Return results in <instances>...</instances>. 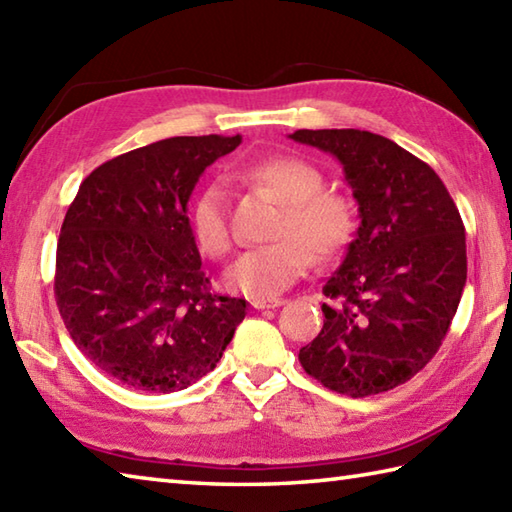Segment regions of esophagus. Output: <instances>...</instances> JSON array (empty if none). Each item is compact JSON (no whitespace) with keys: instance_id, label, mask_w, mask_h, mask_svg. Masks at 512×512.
<instances>
[{"instance_id":"esophagus-1","label":"esophagus","mask_w":512,"mask_h":512,"mask_svg":"<svg viewBox=\"0 0 512 512\" xmlns=\"http://www.w3.org/2000/svg\"><path fill=\"white\" fill-rule=\"evenodd\" d=\"M282 304H284L282 297H264V300L250 302L253 309H277V306H282Z\"/></svg>"}]
</instances>
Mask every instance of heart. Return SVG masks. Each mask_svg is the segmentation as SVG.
<instances>
[{
    "label": "heart",
    "mask_w": 512,
    "mask_h": 512,
    "mask_svg": "<svg viewBox=\"0 0 512 512\" xmlns=\"http://www.w3.org/2000/svg\"><path fill=\"white\" fill-rule=\"evenodd\" d=\"M241 176L273 192L284 206L273 230L275 244L248 250L230 268L232 291L255 300L280 295L309 271L311 259L327 262L349 244L356 228L351 201L345 194L324 190L322 172L309 161L268 156L248 163ZM190 221L203 253L215 259L230 253L232 232L224 185L210 183L197 194Z\"/></svg>",
    "instance_id": "b5f03b06"
}]
</instances>
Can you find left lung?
I'll return each instance as SVG.
<instances>
[{
    "mask_svg": "<svg viewBox=\"0 0 512 512\" xmlns=\"http://www.w3.org/2000/svg\"><path fill=\"white\" fill-rule=\"evenodd\" d=\"M291 138L336 156L360 212L300 365L331 392H387L418 374L450 329L468 275L466 228L439 174L389 138L360 129Z\"/></svg>",
    "mask_w": 512,
    "mask_h": 512,
    "instance_id": "obj_1",
    "label": "left lung"
}]
</instances>
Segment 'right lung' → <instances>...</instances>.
<instances>
[{"mask_svg":"<svg viewBox=\"0 0 512 512\" xmlns=\"http://www.w3.org/2000/svg\"><path fill=\"white\" fill-rule=\"evenodd\" d=\"M241 136H174L96 167L67 210L55 302L71 340L136 392L167 394L217 367L246 315L201 268L188 219L199 176Z\"/></svg>","mask_w":512,"mask_h":512,"instance_id":"right-lung-1","label":"right lung"}]
</instances>
